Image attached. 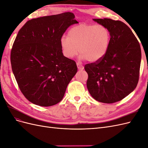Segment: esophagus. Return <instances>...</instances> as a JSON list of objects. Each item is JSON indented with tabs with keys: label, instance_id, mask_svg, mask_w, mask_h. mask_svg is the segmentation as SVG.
<instances>
[{
	"label": "esophagus",
	"instance_id": "obj_1",
	"mask_svg": "<svg viewBox=\"0 0 148 148\" xmlns=\"http://www.w3.org/2000/svg\"><path fill=\"white\" fill-rule=\"evenodd\" d=\"M77 67H78V69L80 70H83L84 69V67H83V65H82L81 64H79V63H77Z\"/></svg>",
	"mask_w": 148,
	"mask_h": 148
}]
</instances>
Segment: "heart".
<instances>
[{"label":"heart","instance_id":"b5f03b06","mask_svg":"<svg viewBox=\"0 0 148 148\" xmlns=\"http://www.w3.org/2000/svg\"><path fill=\"white\" fill-rule=\"evenodd\" d=\"M110 31L102 25L79 24L71 28L67 37L62 36L60 44L64 56L69 59L81 53L79 59L91 62L104 58L110 42Z\"/></svg>","mask_w":148,"mask_h":148}]
</instances>
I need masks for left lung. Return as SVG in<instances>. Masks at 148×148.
Instances as JSON below:
<instances>
[{
	"label": "left lung",
	"mask_w": 148,
	"mask_h": 148,
	"mask_svg": "<svg viewBox=\"0 0 148 148\" xmlns=\"http://www.w3.org/2000/svg\"><path fill=\"white\" fill-rule=\"evenodd\" d=\"M109 29L110 42L103 59L84 66L86 86L96 101L111 104L122 100L137 86L141 51L140 43L123 22L110 18L93 19Z\"/></svg>",
	"instance_id": "1"
}]
</instances>
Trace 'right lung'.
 Instances as JSON below:
<instances>
[{"label": "right lung", "instance_id": "obj_1", "mask_svg": "<svg viewBox=\"0 0 148 148\" xmlns=\"http://www.w3.org/2000/svg\"><path fill=\"white\" fill-rule=\"evenodd\" d=\"M71 12L28 21L18 33L10 53L12 71L21 92L33 104L48 107L63 99L77 72L76 62L65 57L60 39L78 22Z\"/></svg>", "mask_w": 148, "mask_h": 148}]
</instances>
